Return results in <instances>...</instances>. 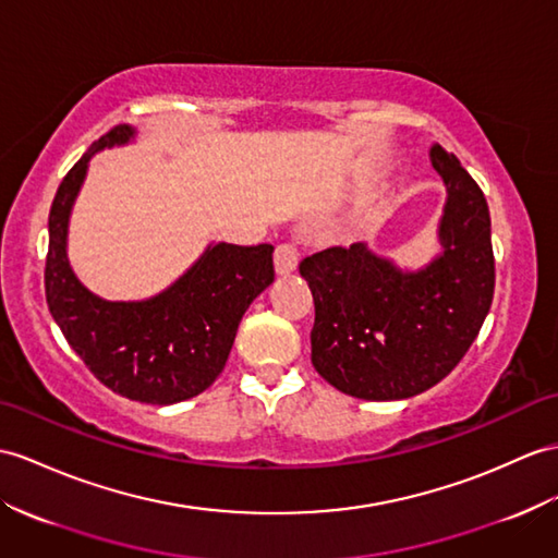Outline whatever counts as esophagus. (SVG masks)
I'll list each match as a JSON object with an SVG mask.
<instances>
[{"label": "esophagus", "instance_id": "obj_1", "mask_svg": "<svg viewBox=\"0 0 558 558\" xmlns=\"http://www.w3.org/2000/svg\"><path fill=\"white\" fill-rule=\"evenodd\" d=\"M298 267V248L293 243H281L275 251V269L279 277H289L293 275Z\"/></svg>", "mask_w": 558, "mask_h": 558}]
</instances>
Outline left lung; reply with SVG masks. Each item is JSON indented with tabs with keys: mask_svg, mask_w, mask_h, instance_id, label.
<instances>
[{
	"mask_svg": "<svg viewBox=\"0 0 558 558\" xmlns=\"http://www.w3.org/2000/svg\"><path fill=\"white\" fill-rule=\"evenodd\" d=\"M447 201L440 253L400 269L366 243L305 257L315 298L312 364L324 381L360 400H404L450 374L478 336L495 293L490 210L454 154L430 148Z\"/></svg>",
	"mask_w": 558,
	"mask_h": 558,
	"instance_id": "1",
	"label": "left lung"
}]
</instances>
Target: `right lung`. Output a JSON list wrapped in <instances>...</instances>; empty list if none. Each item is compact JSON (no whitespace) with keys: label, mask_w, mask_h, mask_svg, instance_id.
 Segmentation results:
<instances>
[{"label":"right lung","mask_w":558,"mask_h":558,"mask_svg":"<svg viewBox=\"0 0 558 558\" xmlns=\"http://www.w3.org/2000/svg\"><path fill=\"white\" fill-rule=\"evenodd\" d=\"M134 134L130 125L106 132L63 177L49 210L45 291L68 345L106 388L128 400L174 404L222 374L243 312L275 281V246L210 243L180 279L146 301L92 293L68 260V222L89 158L130 144Z\"/></svg>","instance_id":"obj_1"}]
</instances>
